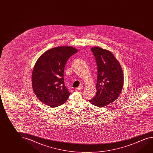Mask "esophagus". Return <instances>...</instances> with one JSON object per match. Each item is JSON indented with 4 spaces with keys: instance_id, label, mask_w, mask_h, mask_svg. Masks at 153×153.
I'll return each mask as SVG.
<instances>
[{
    "instance_id": "obj_1",
    "label": "esophagus",
    "mask_w": 153,
    "mask_h": 153,
    "mask_svg": "<svg viewBox=\"0 0 153 153\" xmlns=\"http://www.w3.org/2000/svg\"><path fill=\"white\" fill-rule=\"evenodd\" d=\"M83 86H80L79 87H78V88H76L75 90L76 91H79L80 90H82V89H83Z\"/></svg>"
}]
</instances>
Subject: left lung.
Returning <instances> with one entry per match:
<instances>
[{"mask_svg": "<svg viewBox=\"0 0 153 153\" xmlns=\"http://www.w3.org/2000/svg\"><path fill=\"white\" fill-rule=\"evenodd\" d=\"M91 51L97 65V91L89 101L98 107H106L120 96L123 88V71L110 51L98 47L92 48Z\"/></svg>", "mask_w": 153, "mask_h": 153, "instance_id": "left-lung-1", "label": "left lung"}]
</instances>
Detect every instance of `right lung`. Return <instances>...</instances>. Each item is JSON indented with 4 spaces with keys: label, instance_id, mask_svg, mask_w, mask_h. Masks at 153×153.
I'll use <instances>...</instances> for the list:
<instances>
[{
    "label": "right lung",
    "instance_id": "right-lung-1",
    "mask_svg": "<svg viewBox=\"0 0 153 153\" xmlns=\"http://www.w3.org/2000/svg\"><path fill=\"white\" fill-rule=\"evenodd\" d=\"M77 51L71 46L53 48L37 61L32 74L33 90L46 105L54 108L68 99L70 93L65 85L64 69L69 58Z\"/></svg>",
    "mask_w": 153,
    "mask_h": 153
}]
</instances>
